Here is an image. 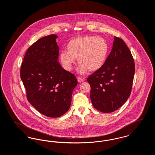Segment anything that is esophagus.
<instances>
[{
	"instance_id": "1",
	"label": "esophagus",
	"mask_w": 155,
	"mask_h": 155,
	"mask_svg": "<svg viewBox=\"0 0 155 155\" xmlns=\"http://www.w3.org/2000/svg\"><path fill=\"white\" fill-rule=\"evenodd\" d=\"M77 81L78 82H82L83 81H85V78H81V77H78L77 78Z\"/></svg>"
}]
</instances>
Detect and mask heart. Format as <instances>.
I'll return each instance as SVG.
<instances>
[{"label": "heart", "mask_w": 155, "mask_h": 155, "mask_svg": "<svg viewBox=\"0 0 155 155\" xmlns=\"http://www.w3.org/2000/svg\"><path fill=\"white\" fill-rule=\"evenodd\" d=\"M67 51L60 53L59 58L63 67L68 71L72 69L76 58L80 63L78 70L84 74L89 70L95 71L104 64L109 52V46L101 37L92 35L77 37L67 45Z\"/></svg>", "instance_id": "obj_1"}]
</instances>
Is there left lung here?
<instances>
[{
    "instance_id": "8db88e82",
    "label": "left lung",
    "mask_w": 155,
    "mask_h": 155,
    "mask_svg": "<svg viewBox=\"0 0 155 155\" xmlns=\"http://www.w3.org/2000/svg\"><path fill=\"white\" fill-rule=\"evenodd\" d=\"M134 73V60L129 48L122 39L114 37L103 66L87 78L94 107L111 113L122 106L131 94Z\"/></svg>"
}]
</instances>
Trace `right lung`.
I'll use <instances>...</instances> for the list:
<instances>
[{
    "label": "right lung",
    "instance_id": "obj_1",
    "mask_svg": "<svg viewBox=\"0 0 155 155\" xmlns=\"http://www.w3.org/2000/svg\"><path fill=\"white\" fill-rule=\"evenodd\" d=\"M57 38L54 34L48 35L30 46L20 69L27 100L39 113L53 118L69 109L73 89L78 84L75 75L58 62Z\"/></svg>",
    "mask_w": 155,
    "mask_h": 155
}]
</instances>
